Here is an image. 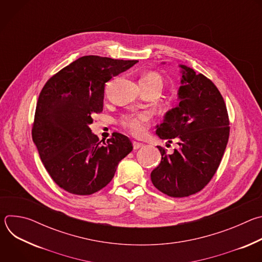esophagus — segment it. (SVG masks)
<instances>
[{"label": "esophagus", "mask_w": 262, "mask_h": 262, "mask_svg": "<svg viewBox=\"0 0 262 262\" xmlns=\"http://www.w3.org/2000/svg\"><path fill=\"white\" fill-rule=\"evenodd\" d=\"M143 146H144L143 143H140V142H137V141H134V142H133V147H134L135 150H137V149H140V148L143 147Z\"/></svg>", "instance_id": "1"}]
</instances>
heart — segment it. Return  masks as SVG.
<instances>
[{
	"mask_svg": "<svg viewBox=\"0 0 262 262\" xmlns=\"http://www.w3.org/2000/svg\"><path fill=\"white\" fill-rule=\"evenodd\" d=\"M140 83H150L158 84L161 87L163 86V80L157 73H148L144 76ZM150 120V115L148 113H138V114H128L124 115L121 118L122 126L128 130L134 136H142L144 135L148 124Z\"/></svg>",
	"mask_w": 262,
	"mask_h": 262,
	"instance_id": "b5f03b06",
	"label": "heart"
}]
</instances>
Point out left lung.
Masks as SVG:
<instances>
[{
  "instance_id": "left-lung-1",
  "label": "left lung",
  "mask_w": 262,
  "mask_h": 262,
  "mask_svg": "<svg viewBox=\"0 0 262 262\" xmlns=\"http://www.w3.org/2000/svg\"><path fill=\"white\" fill-rule=\"evenodd\" d=\"M181 84L179 104L168 111L157 135L179 145L172 155L158 146L160 165L151 172V181L162 193L188 197L200 192L216 172L229 138V118L223 96L202 73L179 65Z\"/></svg>"
}]
</instances>
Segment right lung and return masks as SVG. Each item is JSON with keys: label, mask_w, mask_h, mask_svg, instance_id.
<instances>
[{"label": "right lung", "mask_w": 262, "mask_h": 262, "mask_svg": "<svg viewBox=\"0 0 262 262\" xmlns=\"http://www.w3.org/2000/svg\"><path fill=\"white\" fill-rule=\"evenodd\" d=\"M137 62L84 56L54 74L43 86L32 138L50 176L68 193L98 192L133 150L126 136L114 133L106 142L99 141L89 124L94 114L102 112L105 83Z\"/></svg>", "instance_id": "add662e5"}]
</instances>
